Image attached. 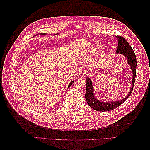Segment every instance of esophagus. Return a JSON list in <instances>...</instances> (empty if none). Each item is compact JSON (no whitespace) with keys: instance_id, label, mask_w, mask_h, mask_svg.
I'll list each match as a JSON object with an SVG mask.
<instances>
[{"instance_id":"esophagus-1","label":"esophagus","mask_w":150,"mask_h":150,"mask_svg":"<svg viewBox=\"0 0 150 150\" xmlns=\"http://www.w3.org/2000/svg\"><path fill=\"white\" fill-rule=\"evenodd\" d=\"M79 77H86L88 75V71L87 69H86L85 68H82L80 69L79 71Z\"/></svg>"}]
</instances>
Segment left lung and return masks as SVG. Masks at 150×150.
Segmentation results:
<instances>
[{"mask_svg": "<svg viewBox=\"0 0 150 150\" xmlns=\"http://www.w3.org/2000/svg\"><path fill=\"white\" fill-rule=\"evenodd\" d=\"M118 38V46L116 50V53H122L128 59V64L131 66L132 70L133 71V79H132V84L131 87V90L128 93V95L126 97L122 98L121 100L117 102H110V103H102V102L98 100L95 97L93 94V88L91 80L89 78L86 79V91L85 97L88 104L91 108L93 110L99 111H111L119 107L120 104H122L129 95L132 93V90L133 86H134L135 81V75H136V67H137V59L134 51L133 50L132 46L129 45L124 37L117 35Z\"/></svg>", "mask_w": 150, "mask_h": 150, "instance_id": "8db88e82", "label": "left lung"}]
</instances>
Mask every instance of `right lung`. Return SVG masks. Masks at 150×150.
Returning <instances> with one entry per match:
<instances>
[{"label":"right lung","mask_w":150,"mask_h":150,"mask_svg":"<svg viewBox=\"0 0 150 150\" xmlns=\"http://www.w3.org/2000/svg\"><path fill=\"white\" fill-rule=\"evenodd\" d=\"M73 82H74V81H72V82H70V83H69V86H68V87H69V86H71V84H73Z\"/></svg>","instance_id":"right-lung-1"}]
</instances>
